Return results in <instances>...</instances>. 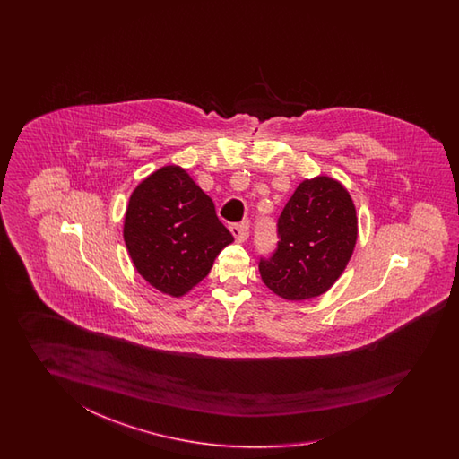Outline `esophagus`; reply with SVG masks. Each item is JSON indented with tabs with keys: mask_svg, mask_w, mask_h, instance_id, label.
I'll return each instance as SVG.
<instances>
[{
	"mask_svg": "<svg viewBox=\"0 0 459 459\" xmlns=\"http://www.w3.org/2000/svg\"><path fill=\"white\" fill-rule=\"evenodd\" d=\"M230 230H231V233L236 238V241H239V243L246 241L247 236H249V223L247 221L233 223V225L230 226Z\"/></svg>",
	"mask_w": 459,
	"mask_h": 459,
	"instance_id": "obj_1",
	"label": "esophagus"
}]
</instances>
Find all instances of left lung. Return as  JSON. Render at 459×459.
Wrapping results in <instances>:
<instances>
[{"instance_id": "obj_1", "label": "left lung", "mask_w": 459, "mask_h": 459, "mask_svg": "<svg viewBox=\"0 0 459 459\" xmlns=\"http://www.w3.org/2000/svg\"><path fill=\"white\" fill-rule=\"evenodd\" d=\"M277 247L259 259L263 282L287 300L326 292L342 275L358 238L351 196L328 177L305 180L277 220Z\"/></svg>"}]
</instances>
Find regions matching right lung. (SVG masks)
Wrapping results in <instances>:
<instances>
[{"instance_id": "add662e5", "label": "right lung", "mask_w": 459, "mask_h": 459, "mask_svg": "<svg viewBox=\"0 0 459 459\" xmlns=\"http://www.w3.org/2000/svg\"><path fill=\"white\" fill-rule=\"evenodd\" d=\"M125 243L147 282L180 297L205 279L233 234L186 170L169 166L147 177L129 198Z\"/></svg>"}]
</instances>
